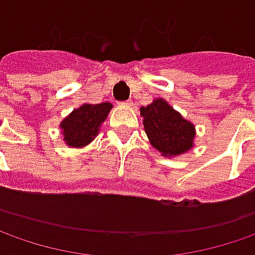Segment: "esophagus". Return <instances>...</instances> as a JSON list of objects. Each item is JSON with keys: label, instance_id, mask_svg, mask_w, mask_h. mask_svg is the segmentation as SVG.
Returning a JSON list of instances; mask_svg holds the SVG:
<instances>
[{"label": "esophagus", "instance_id": "esophagus-1", "mask_svg": "<svg viewBox=\"0 0 255 255\" xmlns=\"http://www.w3.org/2000/svg\"><path fill=\"white\" fill-rule=\"evenodd\" d=\"M123 106L131 107V106H132V100H127V101H124V103H123Z\"/></svg>", "mask_w": 255, "mask_h": 255}]
</instances>
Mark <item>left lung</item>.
<instances>
[{"mask_svg":"<svg viewBox=\"0 0 255 255\" xmlns=\"http://www.w3.org/2000/svg\"><path fill=\"white\" fill-rule=\"evenodd\" d=\"M144 129L154 148L162 155H180L193 147L194 126L164 100L141 108Z\"/></svg>","mask_w":255,"mask_h":255,"instance_id":"8db88e82","label":"left lung"}]
</instances>
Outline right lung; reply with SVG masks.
<instances>
[{"label": "right lung", "mask_w": 255, "mask_h": 255, "mask_svg": "<svg viewBox=\"0 0 255 255\" xmlns=\"http://www.w3.org/2000/svg\"><path fill=\"white\" fill-rule=\"evenodd\" d=\"M111 107L110 103L84 104L74 110L61 123L64 141H67L70 147H84L91 142L101 123L106 121Z\"/></svg>", "instance_id": "right-lung-1"}]
</instances>
